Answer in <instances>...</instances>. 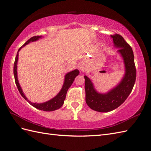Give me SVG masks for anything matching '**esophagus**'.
<instances>
[{"label":"esophagus","mask_w":151,"mask_h":151,"mask_svg":"<svg viewBox=\"0 0 151 151\" xmlns=\"http://www.w3.org/2000/svg\"><path fill=\"white\" fill-rule=\"evenodd\" d=\"M79 68H80V70H81V71H83V70H84V68H83V66H80V67H79Z\"/></svg>","instance_id":"obj_1"}]
</instances>
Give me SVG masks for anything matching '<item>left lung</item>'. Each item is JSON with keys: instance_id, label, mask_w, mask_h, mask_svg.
Instances as JSON below:
<instances>
[{"instance_id": "1", "label": "left lung", "mask_w": 151, "mask_h": 151, "mask_svg": "<svg viewBox=\"0 0 151 151\" xmlns=\"http://www.w3.org/2000/svg\"><path fill=\"white\" fill-rule=\"evenodd\" d=\"M114 43L119 48L125 66V74L122 81L107 93H99L93 88L92 83L85 76L86 103L90 109L100 112H110L118 108L125 101L131 92L136 78V69L132 49L122 35H111Z\"/></svg>"}]
</instances>
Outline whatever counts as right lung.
Wrapping results in <instances>:
<instances>
[{
	"label": "right lung",
	"instance_id": "right-lung-1",
	"mask_svg": "<svg viewBox=\"0 0 151 151\" xmlns=\"http://www.w3.org/2000/svg\"><path fill=\"white\" fill-rule=\"evenodd\" d=\"M41 37L39 36V35L32 37H31L29 40H28V41H26L24 44L21 46V47H20V48L18 50V52L19 50H21V48H22L23 46H24L28 44V43L30 42L35 41H36V40H37ZM18 52H17V55H16L15 60L14 62V65H13V74H14L15 81L17 87L20 93L21 94V96L29 103H30V105H32L33 106H34L35 108L43 110V111H53V110H55L57 109L61 108V106H62L63 103H64L65 99L66 98V95L67 91H68V88H70V86L72 85L73 81H74V79L76 78V77L77 76H78V74L79 73V70H73V71H72V72H70L67 73V74L65 76L64 85H63L61 91L59 92V93L55 97V98H53V99H50V101H48L47 102H45L43 103H32L31 101H29V100L27 99V98H26V96H24V93H23L22 90L21 88V86H20V85H19L18 79H17V61H18Z\"/></svg>",
	"mask_w": 151,
	"mask_h": 151
}]
</instances>
